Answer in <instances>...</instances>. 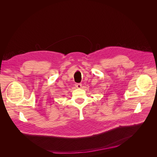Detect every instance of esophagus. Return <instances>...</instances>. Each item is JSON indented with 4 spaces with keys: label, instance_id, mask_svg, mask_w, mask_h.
Wrapping results in <instances>:
<instances>
[{
    "label": "esophagus",
    "instance_id": "esophagus-1",
    "mask_svg": "<svg viewBox=\"0 0 157 157\" xmlns=\"http://www.w3.org/2000/svg\"><path fill=\"white\" fill-rule=\"evenodd\" d=\"M75 86L77 87V88H81V87H82V84H80V83H77L75 84Z\"/></svg>",
    "mask_w": 157,
    "mask_h": 157
}]
</instances>
